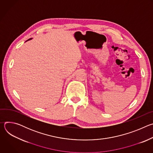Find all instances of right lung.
<instances>
[{
	"label": "right lung",
	"instance_id": "obj_1",
	"mask_svg": "<svg viewBox=\"0 0 153 153\" xmlns=\"http://www.w3.org/2000/svg\"><path fill=\"white\" fill-rule=\"evenodd\" d=\"M30 39H31H31H29L28 40H30Z\"/></svg>",
	"mask_w": 153,
	"mask_h": 153
}]
</instances>
